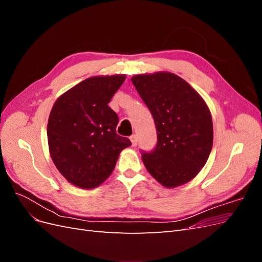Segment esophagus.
Returning <instances> with one entry per match:
<instances>
[{"instance_id":"obj_1","label":"esophagus","mask_w":262,"mask_h":262,"mask_svg":"<svg viewBox=\"0 0 262 262\" xmlns=\"http://www.w3.org/2000/svg\"><path fill=\"white\" fill-rule=\"evenodd\" d=\"M130 140L132 142V146H137V144H138V136H136V134H132V136L130 137Z\"/></svg>"}]
</instances>
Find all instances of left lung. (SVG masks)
Instances as JSON below:
<instances>
[{"label":"left lung","mask_w":262,"mask_h":262,"mask_svg":"<svg viewBox=\"0 0 262 262\" xmlns=\"http://www.w3.org/2000/svg\"><path fill=\"white\" fill-rule=\"evenodd\" d=\"M131 81L154 118L157 143L141 150L146 169L166 188L194 178L213 145V123L202 97L176 74L134 75Z\"/></svg>","instance_id":"left-lung-1"}]
</instances>
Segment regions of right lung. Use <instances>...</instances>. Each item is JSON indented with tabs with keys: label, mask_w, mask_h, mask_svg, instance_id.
I'll use <instances>...</instances> for the list:
<instances>
[{
	"label": "right lung",
	"mask_w": 262,
	"mask_h": 262,
	"mask_svg": "<svg viewBox=\"0 0 262 262\" xmlns=\"http://www.w3.org/2000/svg\"><path fill=\"white\" fill-rule=\"evenodd\" d=\"M125 75L86 78L57 99L48 120V144L55 167L71 184L93 189L113 172L131 145L116 132L118 115L108 106Z\"/></svg>",
	"instance_id": "1"
}]
</instances>
